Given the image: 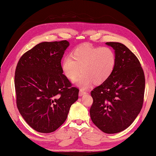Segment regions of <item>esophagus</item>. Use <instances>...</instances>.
<instances>
[{
	"instance_id": "1",
	"label": "esophagus",
	"mask_w": 156,
	"mask_h": 156,
	"mask_svg": "<svg viewBox=\"0 0 156 156\" xmlns=\"http://www.w3.org/2000/svg\"><path fill=\"white\" fill-rule=\"evenodd\" d=\"M86 92H86L85 90H83V89H80V90H79V96H83L84 94H85Z\"/></svg>"
}]
</instances>
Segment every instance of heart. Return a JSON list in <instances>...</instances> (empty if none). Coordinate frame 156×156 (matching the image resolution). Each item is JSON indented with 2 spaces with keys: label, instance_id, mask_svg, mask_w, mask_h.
I'll return each instance as SVG.
<instances>
[{
  "label": "heart",
  "instance_id": "obj_1",
  "mask_svg": "<svg viewBox=\"0 0 156 156\" xmlns=\"http://www.w3.org/2000/svg\"><path fill=\"white\" fill-rule=\"evenodd\" d=\"M116 64V54L108 47H94L84 44L75 48L71 56L63 58L62 70L65 76L73 79L76 85L87 88L94 81L96 84L104 82L111 76Z\"/></svg>",
  "mask_w": 156,
  "mask_h": 156
}]
</instances>
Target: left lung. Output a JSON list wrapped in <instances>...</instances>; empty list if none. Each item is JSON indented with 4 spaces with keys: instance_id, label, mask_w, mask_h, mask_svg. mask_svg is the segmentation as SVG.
<instances>
[{
    "instance_id": "left-lung-1",
    "label": "left lung",
    "mask_w": 156,
    "mask_h": 156,
    "mask_svg": "<svg viewBox=\"0 0 156 156\" xmlns=\"http://www.w3.org/2000/svg\"><path fill=\"white\" fill-rule=\"evenodd\" d=\"M116 54L114 71L91 91V120L105 133L123 131L139 114L144 101L145 77L136 56L123 44L106 43Z\"/></svg>"
}]
</instances>
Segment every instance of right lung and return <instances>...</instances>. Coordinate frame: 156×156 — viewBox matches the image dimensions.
<instances>
[{"label": "right lung", "mask_w": 156, "mask_h": 156, "mask_svg": "<svg viewBox=\"0 0 156 156\" xmlns=\"http://www.w3.org/2000/svg\"><path fill=\"white\" fill-rule=\"evenodd\" d=\"M69 46L67 41L41 43L17 64V107L27 123L39 133L55 131L78 99L79 89L71 87L62 70V58Z\"/></svg>", "instance_id": "1"}]
</instances>
